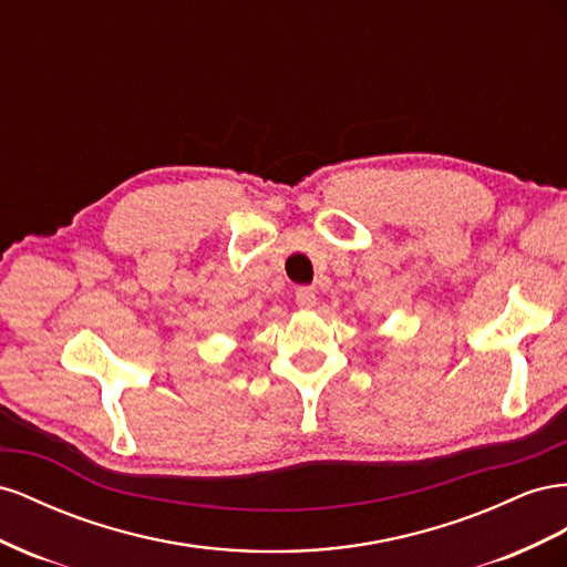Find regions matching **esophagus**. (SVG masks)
I'll return each mask as SVG.
<instances>
[{
  "label": "esophagus",
  "instance_id": "obj_1",
  "mask_svg": "<svg viewBox=\"0 0 567 567\" xmlns=\"http://www.w3.org/2000/svg\"><path fill=\"white\" fill-rule=\"evenodd\" d=\"M316 292L311 287H299L297 289V303H299V309H313L316 306Z\"/></svg>",
  "mask_w": 567,
  "mask_h": 567
}]
</instances>
